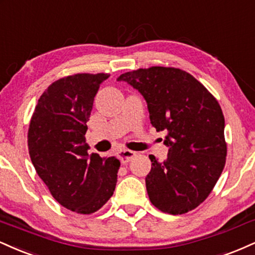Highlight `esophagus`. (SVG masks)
Segmentation results:
<instances>
[{
    "label": "esophagus",
    "instance_id": "34e87169",
    "mask_svg": "<svg viewBox=\"0 0 255 255\" xmlns=\"http://www.w3.org/2000/svg\"><path fill=\"white\" fill-rule=\"evenodd\" d=\"M117 155L121 158L122 162H128V161H130L131 158L136 155V152L132 150H128V149H119V150L117 151Z\"/></svg>",
    "mask_w": 255,
    "mask_h": 255
}]
</instances>
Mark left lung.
Masks as SVG:
<instances>
[{
    "instance_id": "left-lung-1",
    "label": "left lung",
    "mask_w": 255,
    "mask_h": 255,
    "mask_svg": "<svg viewBox=\"0 0 255 255\" xmlns=\"http://www.w3.org/2000/svg\"><path fill=\"white\" fill-rule=\"evenodd\" d=\"M148 105L151 125L166 131L163 162L149 155V199L158 210L181 215L206 199L226 164L224 117L220 104L198 80L175 68L151 67L122 74Z\"/></svg>"
}]
</instances>
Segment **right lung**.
Instances as JSON below:
<instances>
[{
  "instance_id": "right-lung-1",
  "label": "right lung",
  "mask_w": 255,
  "mask_h": 255,
  "mask_svg": "<svg viewBox=\"0 0 255 255\" xmlns=\"http://www.w3.org/2000/svg\"><path fill=\"white\" fill-rule=\"evenodd\" d=\"M109 74H76L57 80L39 98L28 128V150L38 175L62 206L98 211L112 197L121 162L88 154L87 122Z\"/></svg>"
}]
</instances>
